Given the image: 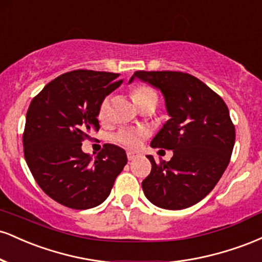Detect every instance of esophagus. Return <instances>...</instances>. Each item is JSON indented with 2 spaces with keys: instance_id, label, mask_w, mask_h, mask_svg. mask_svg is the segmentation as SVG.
<instances>
[{
  "instance_id": "obj_1",
  "label": "esophagus",
  "mask_w": 262,
  "mask_h": 262,
  "mask_svg": "<svg viewBox=\"0 0 262 262\" xmlns=\"http://www.w3.org/2000/svg\"><path fill=\"white\" fill-rule=\"evenodd\" d=\"M127 156H128V160L132 161V160H135V159H137V158H139L140 152H138V151H132V150H128V151H127Z\"/></svg>"
}]
</instances>
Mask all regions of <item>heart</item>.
I'll list each match as a JSON object with an SVG mask.
<instances>
[{
	"mask_svg": "<svg viewBox=\"0 0 262 262\" xmlns=\"http://www.w3.org/2000/svg\"><path fill=\"white\" fill-rule=\"evenodd\" d=\"M132 97L138 107L141 106L144 103H149V102H158V93L155 92L154 89H151L150 86L140 85L134 87L132 90ZM108 108H110V100L104 98L101 102L100 110H98V117L101 119L106 118L108 113ZM148 135L146 130L140 128H128L123 129V130L118 132V134L116 135V140L123 144V145L128 146V148H138L140 145L141 141L144 140V138Z\"/></svg>",
	"mask_w": 262,
	"mask_h": 262,
	"instance_id": "b5f03b06",
	"label": "heart"
}]
</instances>
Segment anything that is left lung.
<instances>
[{"label": "left lung", "instance_id": "obj_1", "mask_svg": "<svg viewBox=\"0 0 262 262\" xmlns=\"http://www.w3.org/2000/svg\"><path fill=\"white\" fill-rule=\"evenodd\" d=\"M160 90L170 119L150 145L172 150L170 161L148 155L150 175L141 182L144 194L164 209H185L202 201L227 169L235 143V128L227 104L197 77L180 71H135Z\"/></svg>", "mask_w": 262, "mask_h": 262}]
</instances>
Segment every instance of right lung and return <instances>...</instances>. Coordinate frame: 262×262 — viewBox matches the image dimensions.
Returning a JSON list of instances; mask_svg holds the SVG:
<instances>
[{
  "label": "right lung",
  "mask_w": 262,
  "mask_h": 262,
  "mask_svg": "<svg viewBox=\"0 0 262 262\" xmlns=\"http://www.w3.org/2000/svg\"><path fill=\"white\" fill-rule=\"evenodd\" d=\"M118 76L92 70L62 74L33 98L27 111V165L39 187L69 208L101 204L128 161L124 149L113 144H106L95 159L81 150L90 132L100 129L101 102L121 86Z\"/></svg>",
  "instance_id": "right-lung-1"
}]
</instances>
